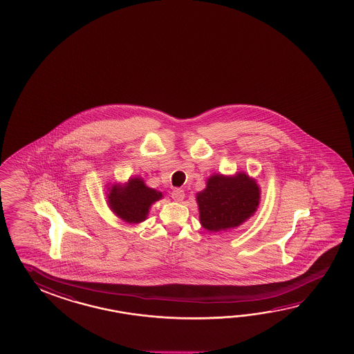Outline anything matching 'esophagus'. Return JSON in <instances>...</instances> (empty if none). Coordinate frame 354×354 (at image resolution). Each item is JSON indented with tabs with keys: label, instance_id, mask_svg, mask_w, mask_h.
<instances>
[{
	"label": "esophagus",
	"instance_id": "1",
	"mask_svg": "<svg viewBox=\"0 0 354 354\" xmlns=\"http://www.w3.org/2000/svg\"><path fill=\"white\" fill-rule=\"evenodd\" d=\"M171 198H173V201L183 203V201L185 199V193L181 189H175V190H173V193H171Z\"/></svg>",
	"mask_w": 354,
	"mask_h": 354
}]
</instances>
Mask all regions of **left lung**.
<instances>
[{
	"mask_svg": "<svg viewBox=\"0 0 354 354\" xmlns=\"http://www.w3.org/2000/svg\"><path fill=\"white\" fill-rule=\"evenodd\" d=\"M201 227L207 232H227L253 216L261 203V187L244 171L234 175L215 173L207 187L196 193Z\"/></svg>",
	"mask_w": 354,
	"mask_h": 354,
	"instance_id": "1",
	"label": "left lung"
}]
</instances>
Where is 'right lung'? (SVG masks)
I'll list each match as a JSON object with an SVG mask.
<instances>
[{"mask_svg": "<svg viewBox=\"0 0 354 354\" xmlns=\"http://www.w3.org/2000/svg\"><path fill=\"white\" fill-rule=\"evenodd\" d=\"M107 205L121 221L139 224L147 221L153 203L162 199V193L147 187L141 176H131L127 183L106 185Z\"/></svg>", "mask_w": 354, "mask_h": 354, "instance_id": "right-lung-1", "label": "right lung"}]
</instances>
